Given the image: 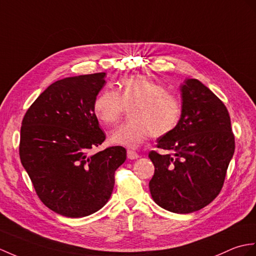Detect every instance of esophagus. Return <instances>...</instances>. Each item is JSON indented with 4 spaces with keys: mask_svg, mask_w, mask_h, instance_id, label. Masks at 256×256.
<instances>
[{
    "mask_svg": "<svg viewBox=\"0 0 256 256\" xmlns=\"http://www.w3.org/2000/svg\"><path fill=\"white\" fill-rule=\"evenodd\" d=\"M140 157V155L136 152H134V150H128V159H130V160H134V159H138Z\"/></svg>",
    "mask_w": 256,
    "mask_h": 256,
    "instance_id": "1",
    "label": "esophagus"
}]
</instances>
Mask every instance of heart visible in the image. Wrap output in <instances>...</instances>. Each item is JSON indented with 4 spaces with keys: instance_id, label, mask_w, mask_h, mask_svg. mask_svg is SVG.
Returning <instances> with one entry per match:
<instances>
[{
    "instance_id": "obj_1",
    "label": "heart",
    "mask_w": 256,
    "mask_h": 256,
    "mask_svg": "<svg viewBox=\"0 0 256 256\" xmlns=\"http://www.w3.org/2000/svg\"><path fill=\"white\" fill-rule=\"evenodd\" d=\"M130 108V118L112 132V142L138 147L152 134L162 138L174 130L182 114L181 100L166 90L162 84L142 75L123 78L118 92L106 88L94 100L96 118L106 126H114Z\"/></svg>"
}]
</instances>
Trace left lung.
<instances>
[{
  "label": "left lung",
  "mask_w": 256,
  "mask_h": 256,
  "mask_svg": "<svg viewBox=\"0 0 256 256\" xmlns=\"http://www.w3.org/2000/svg\"><path fill=\"white\" fill-rule=\"evenodd\" d=\"M182 114L176 128L157 140L162 155L150 152L155 172L152 200L172 212L188 214L220 193L234 152V135L222 101L198 80L181 86Z\"/></svg>",
  "instance_id": "1"
}]
</instances>
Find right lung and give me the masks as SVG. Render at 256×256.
<instances>
[{"label":"right lung","instance_id":"add662e5","mask_svg":"<svg viewBox=\"0 0 256 256\" xmlns=\"http://www.w3.org/2000/svg\"><path fill=\"white\" fill-rule=\"evenodd\" d=\"M104 77L94 73L53 82L22 122V164L40 200L65 217L102 208L114 191L116 170L126 159L122 146L90 152L106 140L92 110Z\"/></svg>","mask_w":256,"mask_h":256}]
</instances>
